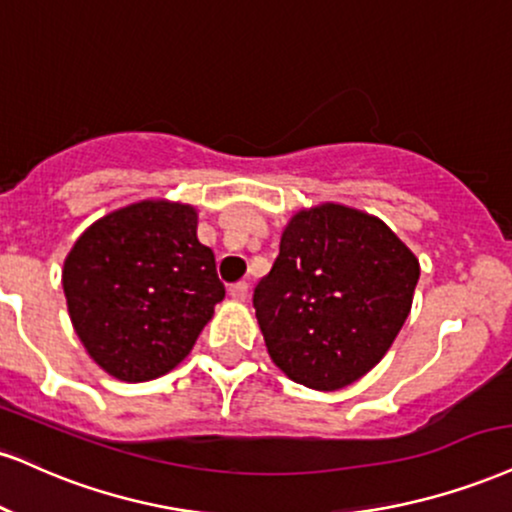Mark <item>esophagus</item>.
Segmentation results:
<instances>
[{
  "instance_id": "esophagus-1",
  "label": "esophagus",
  "mask_w": 512,
  "mask_h": 512,
  "mask_svg": "<svg viewBox=\"0 0 512 512\" xmlns=\"http://www.w3.org/2000/svg\"><path fill=\"white\" fill-rule=\"evenodd\" d=\"M248 281H236L229 286V295L233 300H245L248 298Z\"/></svg>"
}]
</instances>
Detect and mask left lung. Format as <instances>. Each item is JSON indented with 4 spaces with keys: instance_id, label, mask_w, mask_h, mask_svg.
<instances>
[{
    "instance_id": "1",
    "label": "left lung",
    "mask_w": 512,
    "mask_h": 512,
    "mask_svg": "<svg viewBox=\"0 0 512 512\" xmlns=\"http://www.w3.org/2000/svg\"><path fill=\"white\" fill-rule=\"evenodd\" d=\"M417 279L420 262L384 221L319 205L286 226L252 305L276 365L298 384L336 391L386 355Z\"/></svg>"
}]
</instances>
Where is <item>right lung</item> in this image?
<instances>
[{"instance_id":"add662e5","label":"right lung","mask_w":512,"mask_h":512,"mask_svg":"<svg viewBox=\"0 0 512 512\" xmlns=\"http://www.w3.org/2000/svg\"><path fill=\"white\" fill-rule=\"evenodd\" d=\"M73 329L121 381L171 372L226 295L188 205L143 200L90 226L64 262Z\"/></svg>"}]
</instances>
